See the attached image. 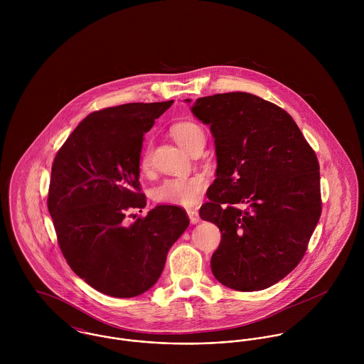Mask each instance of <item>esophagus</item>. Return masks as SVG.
<instances>
[{
	"label": "esophagus",
	"mask_w": 364,
	"mask_h": 364,
	"mask_svg": "<svg viewBox=\"0 0 364 364\" xmlns=\"http://www.w3.org/2000/svg\"><path fill=\"white\" fill-rule=\"evenodd\" d=\"M188 215H189V220H191L192 224H198V223L200 221V215H199L198 210L189 208V210H188Z\"/></svg>",
	"instance_id": "1"
}]
</instances>
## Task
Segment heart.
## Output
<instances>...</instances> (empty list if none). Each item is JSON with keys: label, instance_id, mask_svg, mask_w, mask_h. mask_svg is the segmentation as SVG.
Returning <instances> with one entry per match:
<instances>
[{"label": "heart", "instance_id": "b5f03b06", "mask_svg": "<svg viewBox=\"0 0 364 364\" xmlns=\"http://www.w3.org/2000/svg\"><path fill=\"white\" fill-rule=\"evenodd\" d=\"M171 133L173 139L188 151L192 147L205 140L202 127L195 122H179L172 126ZM151 146L147 144L140 156V168L147 171L151 165ZM208 186V178L202 173L191 176H176L162 181L153 191V198L158 203L172 206H193L196 205Z\"/></svg>", "mask_w": 364, "mask_h": 364}]
</instances>
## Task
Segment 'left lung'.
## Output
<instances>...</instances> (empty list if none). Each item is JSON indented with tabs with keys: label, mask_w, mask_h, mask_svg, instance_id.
Here are the masks:
<instances>
[{
	"label": "left lung",
	"mask_w": 364,
	"mask_h": 364,
	"mask_svg": "<svg viewBox=\"0 0 364 364\" xmlns=\"http://www.w3.org/2000/svg\"><path fill=\"white\" fill-rule=\"evenodd\" d=\"M192 112L210 126L217 156L200 208L221 231L211 272L238 291L267 289L303 259L319 220L318 158L293 117L257 95L203 97Z\"/></svg>",
	"instance_id": "left-lung-1"
}]
</instances>
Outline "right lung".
<instances>
[{
  "label": "right lung",
  "instance_id": "right-lung-1",
  "mask_svg": "<svg viewBox=\"0 0 364 364\" xmlns=\"http://www.w3.org/2000/svg\"><path fill=\"white\" fill-rule=\"evenodd\" d=\"M172 102L95 110L53 161L48 208L61 254L77 276L112 297L153 287L189 225L183 208L168 205L124 221L129 210L147 205L139 181L143 136Z\"/></svg>",
  "mask_w": 364,
  "mask_h": 364
}]
</instances>
